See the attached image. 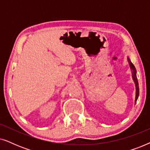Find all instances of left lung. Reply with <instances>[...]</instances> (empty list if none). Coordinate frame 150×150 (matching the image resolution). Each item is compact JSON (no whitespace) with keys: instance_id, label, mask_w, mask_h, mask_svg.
Listing matches in <instances>:
<instances>
[{"instance_id":"8db88e82","label":"left lung","mask_w":150,"mask_h":150,"mask_svg":"<svg viewBox=\"0 0 150 150\" xmlns=\"http://www.w3.org/2000/svg\"><path fill=\"white\" fill-rule=\"evenodd\" d=\"M127 60H128L129 66H130V68L131 69V72H132V80L134 81V85H135V88H136V95H135V100H134V104H136V102L137 101V99H138L139 96V83H138V80H137V70L136 68H135L134 65L132 64V63L131 62L130 59L129 57H127Z\"/></svg>"}]
</instances>
